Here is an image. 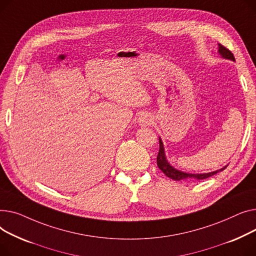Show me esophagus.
<instances>
[{
    "label": "esophagus",
    "instance_id": "1",
    "mask_svg": "<svg viewBox=\"0 0 256 256\" xmlns=\"http://www.w3.org/2000/svg\"><path fill=\"white\" fill-rule=\"evenodd\" d=\"M138 123H140V126L151 125V123H152V118L148 114H142L138 118Z\"/></svg>",
    "mask_w": 256,
    "mask_h": 256
}]
</instances>
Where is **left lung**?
Returning a JSON list of instances; mask_svg holds the SVG:
<instances>
[{
  "label": "left lung",
  "mask_w": 256,
  "mask_h": 256,
  "mask_svg": "<svg viewBox=\"0 0 256 256\" xmlns=\"http://www.w3.org/2000/svg\"><path fill=\"white\" fill-rule=\"evenodd\" d=\"M219 52L220 54L225 58H230V60H232V61H234V56L232 54V52L226 48L225 46H223V45L219 44ZM157 165L158 168H160V170H162V172L168 178H170L172 180H174V181H180V180H185V178H196V180H204V178H206L208 176H212L214 174H216L217 172H222L224 170L225 168H226V166L219 170H216V172H208V174H186V172H180L176 168H174L172 165L168 162L166 158H165V154H164V148H163V144L161 142V140H159V152H158V155H157Z\"/></svg>",
  "instance_id": "obj_1"
}]
</instances>
